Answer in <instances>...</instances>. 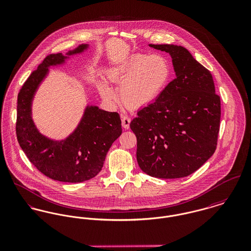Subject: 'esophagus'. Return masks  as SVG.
<instances>
[{
    "mask_svg": "<svg viewBox=\"0 0 251 251\" xmlns=\"http://www.w3.org/2000/svg\"><path fill=\"white\" fill-rule=\"evenodd\" d=\"M121 123H122V127L124 129H129L130 128V123H131V119L128 116L125 115H121Z\"/></svg>",
    "mask_w": 251,
    "mask_h": 251,
    "instance_id": "esophagus-1",
    "label": "esophagus"
}]
</instances>
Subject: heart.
I'll return each mask as SVG.
<instances>
[{
  "mask_svg": "<svg viewBox=\"0 0 251 251\" xmlns=\"http://www.w3.org/2000/svg\"><path fill=\"white\" fill-rule=\"evenodd\" d=\"M171 75L170 63L160 54H130L107 71L109 80L120 86L122 102L131 109L153 103L168 85ZM97 87L104 100L117 98L115 90L105 80H99Z\"/></svg>",
  "mask_w": 251,
  "mask_h": 251,
  "instance_id": "1",
  "label": "heart"
}]
</instances>
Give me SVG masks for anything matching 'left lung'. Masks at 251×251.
<instances>
[{
	"mask_svg": "<svg viewBox=\"0 0 251 251\" xmlns=\"http://www.w3.org/2000/svg\"><path fill=\"white\" fill-rule=\"evenodd\" d=\"M149 46L170 54L176 78L130 124L137 140V163L151 176L184 177L216 150L221 100L210 72L185 48Z\"/></svg>",
	"mask_w": 251,
	"mask_h": 251,
	"instance_id": "obj_1",
	"label": "left lung"
}]
</instances>
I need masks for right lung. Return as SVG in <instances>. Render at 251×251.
<instances>
[{
    "label": "right lung",
    "instance_id": "obj_1",
    "mask_svg": "<svg viewBox=\"0 0 251 251\" xmlns=\"http://www.w3.org/2000/svg\"><path fill=\"white\" fill-rule=\"evenodd\" d=\"M81 44L66 55L50 54L44 59L23 85L17 101L16 134L22 150L45 176L62 182H82L95 177L103 167L112 144L122 133L119 115L88 104L76 128L63 139L43 135L32 118V103L50 67L88 50Z\"/></svg>",
    "mask_w": 251,
    "mask_h": 251
}]
</instances>
